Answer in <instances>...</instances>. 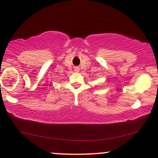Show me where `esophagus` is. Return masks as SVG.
<instances>
[{"instance_id":"esophagus-1","label":"esophagus","mask_w":158,"mask_h":158,"mask_svg":"<svg viewBox=\"0 0 158 158\" xmlns=\"http://www.w3.org/2000/svg\"><path fill=\"white\" fill-rule=\"evenodd\" d=\"M75 70H76V72H78V69H76Z\"/></svg>"}]
</instances>
